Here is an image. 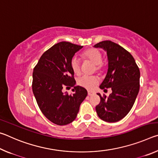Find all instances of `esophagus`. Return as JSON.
Returning <instances> with one entry per match:
<instances>
[{
	"instance_id": "1",
	"label": "esophagus",
	"mask_w": 158,
	"mask_h": 158,
	"mask_svg": "<svg viewBox=\"0 0 158 158\" xmlns=\"http://www.w3.org/2000/svg\"><path fill=\"white\" fill-rule=\"evenodd\" d=\"M94 94H95L94 92H92V91H89V92H88V95H89V96L92 95H94Z\"/></svg>"
}]
</instances>
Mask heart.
<instances>
[{"instance_id":"b5f03b06","label":"heart","mask_w":158,"mask_h":158,"mask_svg":"<svg viewBox=\"0 0 158 158\" xmlns=\"http://www.w3.org/2000/svg\"><path fill=\"white\" fill-rule=\"evenodd\" d=\"M84 56L87 59L91 60L95 65H96L97 69H100L101 68L102 62V56L100 51L96 49H89L84 52ZM80 66H81V63H80L79 58L77 56H74L71 60V67L74 73H79ZM98 81L99 80L98 77L87 75V74H84V75L81 76L77 80V83L79 85L89 90L94 89Z\"/></svg>"}]
</instances>
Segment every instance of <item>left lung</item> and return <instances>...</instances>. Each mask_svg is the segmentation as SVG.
<instances>
[{"instance_id": "1", "label": "left lung", "mask_w": 158, "mask_h": 158, "mask_svg": "<svg viewBox=\"0 0 158 158\" xmlns=\"http://www.w3.org/2000/svg\"><path fill=\"white\" fill-rule=\"evenodd\" d=\"M106 52L108 70L101 89L111 88L108 98L100 93V102L96 112L102 121L109 123L119 121L129 113L139 90L140 72L132 55L116 43L105 40L94 45Z\"/></svg>"}]
</instances>
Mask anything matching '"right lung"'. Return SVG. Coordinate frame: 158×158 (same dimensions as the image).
<instances>
[{
	"instance_id": "add662e5",
	"label": "right lung",
	"mask_w": 158,
	"mask_h": 158,
	"mask_svg": "<svg viewBox=\"0 0 158 158\" xmlns=\"http://www.w3.org/2000/svg\"><path fill=\"white\" fill-rule=\"evenodd\" d=\"M83 46L60 42L46 51L35 67L32 89L45 117L58 125H65L76 118L81 103L88 95L79 85L74 86L71 60ZM74 87L75 93L62 92L64 87Z\"/></svg>"
}]
</instances>
